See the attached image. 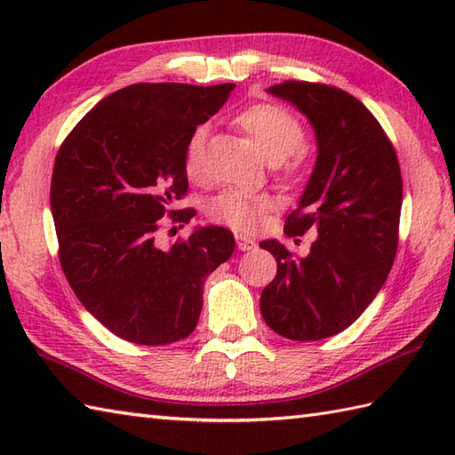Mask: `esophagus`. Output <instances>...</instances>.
<instances>
[{
    "mask_svg": "<svg viewBox=\"0 0 455 455\" xmlns=\"http://www.w3.org/2000/svg\"><path fill=\"white\" fill-rule=\"evenodd\" d=\"M236 246L238 250H243V252H250V250L256 248V240L244 235H236Z\"/></svg>",
    "mask_w": 455,
    "mask_h": 455,
    "instance_id": "esophagus-1",
    "label": "esophagus"
}]
</instances>
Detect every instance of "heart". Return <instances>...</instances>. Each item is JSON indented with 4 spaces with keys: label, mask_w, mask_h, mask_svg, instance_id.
I'll return each instance as SVG.
<instances>
[{
    "label": "heart",
    "mask_w": 455,
    "mask_h": 455,
    "mask_svg": "<svg viewBox=\"0 0 455 455\" xmlns=\"http://www.w3.org/2000/svg\"><path fill=\"white\" fill-rule=\"evenodd\" d=\"M258 150L272 162V166L283 178H299L307 168V150L303 140V123L283 105L256 103L240 111L235 117ZM209 127L197 124L189 132L183 150V168L188 178L199 180L205 166V142ZM272 199L259 193L227 189L212 199L209 217L240 233H252L264 222Z\"/></svg>",
    "instance_id": "1"
}]
</instances>
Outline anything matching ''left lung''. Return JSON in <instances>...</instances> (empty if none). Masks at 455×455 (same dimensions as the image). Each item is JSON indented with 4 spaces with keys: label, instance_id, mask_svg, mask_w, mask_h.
<instances>
[{
    "label": "left lung",
    "instance_id": "obj_1",
    "mask_svg": "<svg viewBox=\"0 0 455 455\" xmlns=\"http://www.w3.org/2000/svg\"><path fill=\"white\" fill-rule=\"evenodd\" d=\"M311 121L318 156L287 236L315 230L305 258L264 240L277 274L259 297L274 332L323 340L350 326L379 293L399 246L403 178L393 144L365 105L334 85L287 80L267 90Z\"/></svg>",
    "mask_w": 455,
    "mask_h": 455
}]
</instances>
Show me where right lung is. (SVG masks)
I'll use <instances>...</instances> for the list:
<instances>
[{"instance_id": "obj_1", "label": "right lung", "mask_w": 455, "mask_h": 455, "mask_svg": "<svg viewBox=\"0 0 455 455\" xmlns=\"http://www.w3.org/2000/svg\"><path fill=\"white\" fill-rule=\"evenodd\" d=\"M235 84H132L101 100L58 148L51 209L58 258L76 297L123 340L162 346L196 331L205 277L235 252L222 227L158 246L164 217L188 193L189 132L215 115Z\"/></svg>"}]
</instances>
